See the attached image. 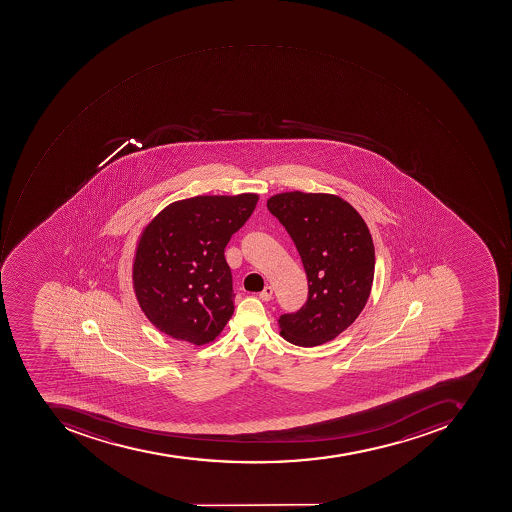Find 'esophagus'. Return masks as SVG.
I'll use <instances>...</instances> for the list:
<instances>
[{
	"mask_svg": "<svg viewBox=\"0 0 512 512\" xmlns=\"http://www.w3.org/2000/svg\"><path fill=\"white\" fill-rule=\"evenodd\" d=\"M260 299L263 300V302H269V300L272 299L271 286H265V289H263V291L260 293Z\"/></svg>",
	"mask_w": 512,
	"mask_h": 512,
	"instance_id": "1",
	"label": "esophagus"
}]
</instances>
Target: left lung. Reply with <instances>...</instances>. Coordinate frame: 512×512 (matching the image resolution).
Instances as JSON below:
<instances>
[{"label":"left lung","instance_id":"8db88e82","mask_svg":"<svg viewBox=\"0 0 512 512\" xmlns=\"http://www.w3.org/2000/svg\"><path fill=\"white\" fill-rule=\"evenodd\" d=\"M268 210L293 238L308 279L307 302L280 314V335L300 347L332 341L360 316L371 294V232L360 213L333 194H275Z\"/></svg>","mask_w":512,"mask_h":512}]
</instances>
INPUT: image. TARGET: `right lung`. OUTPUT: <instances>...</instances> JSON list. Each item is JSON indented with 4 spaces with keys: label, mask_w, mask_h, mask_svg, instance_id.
<instances>
[{
    "label": "right lung",
    "mask_w": 512,
    "mask_h": 512,
    "mask_svg": "<svg viewBox=\"0 0 512 512\" xmlns=\"http://www.w3.org/2000/svg\"><path fill=\"white\" fill-rule=\"evenodd\" d=\"M257 201L252 193L184 199L146 227L135 254L134 288L160 332L201 346L226 327L235 293L224 249Z\"/></svg>",
    "instance_id": "obj_1"
}]
</instances>
